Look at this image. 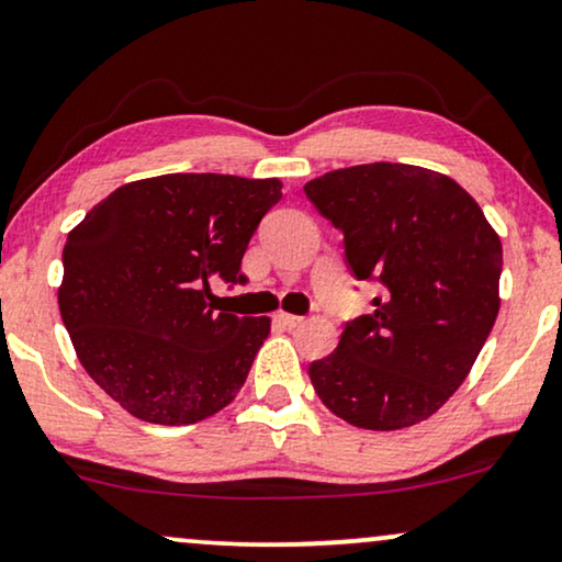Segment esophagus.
<instances>
[{"mask_svg":"<svg viewBox=\"0 0 562 562\" xmlns=\"http://www.w3.org/2000/svg\"><path fill=\"white\" fill-rule=\"evenodd\" d=\"M276 319H279V323H281L283 327H296V325L304 323V317L289 315V312H279V315H276Z\"/></svg>","mask_w":562,"mask_h":562,"instance_id":"obj_1","label":"esophagus"}]
</instances>
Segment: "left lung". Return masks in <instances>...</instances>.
I'll use <instances>...</instances> for the list:
<instances>
[{
    "instance_id": "8db88e82",
    "label": "left lung",
    "mask_w": 562,
    "mask_h": 562,
    "mask_svg": "<svg viewBox=\"0 0 562 562\" xmlns=\"http://www.w3.org/2000/svg\"><path fill=\"white\" fill-rule=\"evenodd\" d=\"M304 193L346 235L356 279L384 286L374 312L310 363L312 387L356 428L397 431L431 418L468 379L498 317V232L457 180L418 165L344 167Z\"/></svg>"
}]
</instances>
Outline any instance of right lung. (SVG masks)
Listing matches in <instances>:
<instances>
[{"label": "right lung", "instance_id": "right-lung-1", "mask_svg": "<svg viewBox=\"0 0 562 562\" xmlns=\"http://www.w3.org/2000/svg\"><path fill=\"white\" fill-rule=\"evenodd\" d=\"M281 180L172 172L126 183L64 245L58 312L87 374L138 420L188 426L227 407L271 317L216 307Z\"/></svg>", "mask_w": 562, "mask_h": 562}]
</instances>
